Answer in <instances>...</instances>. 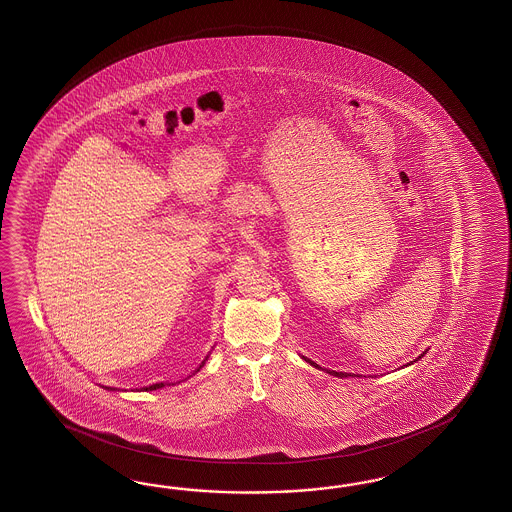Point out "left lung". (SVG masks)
I'll list each match as a JSON object with an SVG mask.
<instances>
[{"label": "left lung", "instance_id": "1", "mask_svg": "<svg viewBox=\"0 0 512 512\" xmlns=\"http://www.w3.org/2000/svg\"><path fill=\"white\" fill-rule=\"evenodd\" d=\"M311 364H313V362H311ZM330 373V375H336V377H345V375H347V373H341V372H328Z\"/></svg>", "mask_w": 512, "mask_h": 512}]
</instances>
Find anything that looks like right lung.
<instances>
[{
  "label": "right lung",
  "mask_w": 512,
  "mask_h": 512,
  "mask_svg": "<svg viewBox=\"0 0 512 512\" xmlns=\"http://www.w3.org/2000/svg\"><path fill=\"white\" fill-rule=\"evenodd\" d=\"M202 366H204V362H202L201 366H199V370H201ZM199 370H197V372H199ZM161 387H165V385H163V383H155V385H152V387L146 388V390H155V388H161Z\"/></svg>",
  "instance_id": "add662e5"
}]
</instances>
